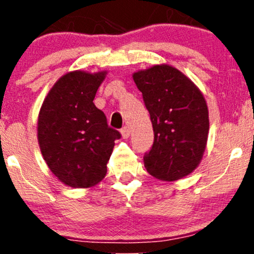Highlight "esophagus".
Masks as SVG:
<instances>
[{"mask_svg": "<svg viewBox=\"0 0 254 254\" xmlns=\"http://www.w3.org/2000/svg\"><path fill=\"white\" fill-rule=\"evenodd\" d=\"M121 132H122V136H123V138H129L131 131L129 129V127H122Z\"/></svg>", "mask_w": 254, "mask_h": 254, "instance_id": "1", "label": "esophagus"}]
</instances>
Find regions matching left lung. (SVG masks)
Wrapping results in <instances>:
<instances>
[{"instance_id":"left-lung-1","label":"left lung","mask_w":254,"mask_h":254,"mask_svg":"<svg viewBox=\"0 0 254 254\" xmlns=\"http://www.w3.org/2000/svg\"><path fill=\"white\" fill-rule=\"evenodd\" d=\"M154 130V143L144 154L148 173L174 182L197 168L206 147L209 112L202 92L168 64L133 72Z\"/></svg>"}]
</instances>
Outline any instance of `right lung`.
Wrapping results in <instances>:
<instances>
[{
    "label": "right lung",
    "mask_w": 254,
    "mask_h": 254,
    "mask_svg": "<svg viewBox=\"0 0 254 254\" xmlns=\"http://www.w3.org/2000/svg\"><path fill=\"white\" fill-rule=\"evenodd\" d=\"M106 74L66 72L40 107L37 130L40 151L57 179L71 188L87 189L100 183L115 141L121 138L93 103Z\"/></svg>",
    "instance_id": "1"
}]
</instances>
